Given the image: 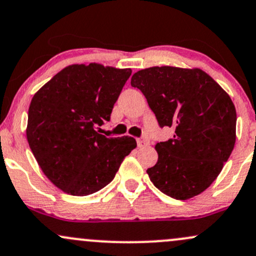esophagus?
Segmentation results:
<instances>
[{"mask_svg":"<svg viewBox=\"0 0 256 256\" xmlns=\"http://www.w3.org/2000/svg\"><path fill=\"white\" fill-rule=\"evenodd\" d=\"M148 143H150V141H148L147 138L137 140V144H138V147H144V146H148Z\"/></svg>","mask_w":256,"mask_h":256,"instance_id":"1","label":"esophagus"}]
</instances>
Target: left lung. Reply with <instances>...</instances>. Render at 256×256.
Instances as JSON below:
<instances>
[{
    "instance_id": "left-lung-1",
    "label": "left lung",
    "mask_w": 256,
    "mask_h": 256,
    "mask_svg": "<svg viewBox=\"0 0 256 256\" xmlns=\"http://www.w3.org/2000/svg\"><path fill=\"white\" fill-rule=\"evenodd\" d=\"M131 86L147 98L160 128L175 134L156 144L158 162L147 170L164 194L186 200L215 181L236 143L237 114L227 92L203 70L152 66L134 72Z\"/></svg>"
}]
</instances>
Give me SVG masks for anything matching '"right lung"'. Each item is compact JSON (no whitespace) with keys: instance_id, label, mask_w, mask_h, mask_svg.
<instances>
[{"instance_id":"obj_1","label":"right lung","mask_w":256,"mask_h":256,"mask_svg":"<svg viewBox=\"0 0 256 256\" xmlns=\"http://www.w3.org/2000/svg\"><path fill=\"white\" fill-rule=\"evenodd\" d=\"M131 69L91 63L60 70L34 94L26 138L47 178L72 196H88L113 181L124 158L137 147L130 136L106 137Z\"/></svg>"}]
</instances>
